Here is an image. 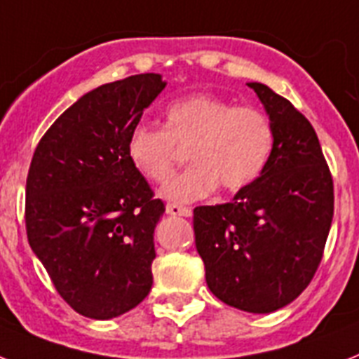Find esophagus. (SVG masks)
<instances>
[{
  "label": "esophagus",
  "instance_id": "1",
  "mask_svg": "<svg viewBox=\"0 0 359 359\" xmlns=\"http://www.w3.org/2000/svg\"><path fill=\"white\" fill-rule=\"evenodd\" d=\"M165 212H168L170 215H182V217H191V210L186 208V206L173 205V203H170V205L165 206Z\"/></svg>",
  "mask_w": 359,
  "mask_h": 359
}]
</instances>
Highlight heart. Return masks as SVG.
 <instances>
[{"instance_id": "heart-1", "label": "heart", "mask_w": 359, "mask_h": 359, "mask_svg": "<svg viewBox=\"0 0 359 359\" xmlns=\"http://www.w3.org/2000/svg\"><path fill=\"white\" fill-rule=\"evenodd\" d=\"M164 116V129L136 125L127 142L134 170L153 182H164L179 160V147H189L191 164L165 182L160 191L164 199L194 203L219 184L226 191L247 188L273 154V123L252 107L194 94L171 103Z\"/></svg>"}]
</instances>
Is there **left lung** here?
Returning <instances> with one entry per match:
<instances>
[{
	"label": "left lung",
	"instance_id": "left-lung-1",
	"mask_svg": "<svg viewBox=\"0 0 359 359\" xmlns=\"http://www.w3.org/2000/svg\"><path fill=\"white\" fill-rule=\"evenodd\" d=\"M247 84L273 123V154L230 203L194 210L195 247L219 301L271 313L316 275L334 217V182L310 121L269 86Z\"/></svg>",
	"mask_w": 359,
	"mask_h": 359
}]
</instances>
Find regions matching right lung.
Returning a JSON list of instances; mask_svg holds the SVG:
<instances>
[{"label":"right lung","instance_id":"add662e5","mask_svg":"<svg viewBox=\"0 0 359 359\" xmlns=\"http://www.w3.org/2000/svg\"><path fill=\"white\" fill-rule=\"evenodd\" d=\"M165 84L160 74L101 84L58 116L31 160L29 245L60 297L90 319L123 316L153 285L165 206L130 164L127 142Z\"/></svg>","mask_w":359,"mask_h":359}]
</instances>
